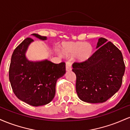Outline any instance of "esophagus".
Instances as JSON below:
<instances>
[{
    "instance_id": "obj_1",
    "label": "esophagus",
    "mask_w": 130,
    "mask_h": 130,
    "mask_svg": "<svg viewBox=\"0 0 130 130\" xmlns=\"http://www.w3.org/2000/svg\"><path fill=\"white\" fill-rule=\"evenodd\" d=\"M71 60H68L66 62V70L67 71H71Z\"/></svg>"
}]
</instances>
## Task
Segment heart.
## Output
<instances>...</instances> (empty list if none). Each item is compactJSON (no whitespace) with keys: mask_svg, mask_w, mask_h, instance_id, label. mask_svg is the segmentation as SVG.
Listing matches in <instances>:
<instances>
[{"mask_svg":"<svg viewBox=\"0 0 130 130\" xmlns=\"http://www.w3.org/2000/svg\"><path fill=\"white\" fill-rule=\"evenodd\" d=\"M62 52L65 55H76L77 60L84 61L89 59L93 54V48L92 44L83 41L67 42L62 44Z\"/></svg>","mask_w":130,"mask_h":130,"instance_id":"1","label":"heart"}]
</instances>
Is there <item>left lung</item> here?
<instances>
[{
    "label": "left lung",
    "instance_id": "obj_1",
    "mask_svg": "<svg viewBox=\"0 0 130 130\" xmlns=\"http://www.w3.org/2000/svg\"><path fill=\"white\" fill-rule=\"evenodd\" d=\"M100 38L96 48L87 60L74 62L76 90L82 101L90 103L106 101L120 89L125 65L120 50L111 41Z\"/></svg>",
    "mask_w": 130,
    "mask_h": 130
}]
</instances>
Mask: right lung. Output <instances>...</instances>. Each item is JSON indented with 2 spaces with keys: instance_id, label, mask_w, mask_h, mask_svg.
<instances>
[{
  "instance_id": "1",
  "label": "right lung",
  "mask_w": 130,
  "mask_h": 130,
  "mask_svg": "<svg viewBox=\"0 0 130 130\" xmlns=\"http://www.w3.org/2000/svg\"><path fill=\"white\" fill-rule=\"evenodd\" d=\"M39 39L46 37L33 34ZM32 38L28 37L13 51L9 68V80L15 95L24 102L39 106L48 104L55 96L56 82L65 73V63H54L46 60L33 62L25 53Z\"/></svg>"
}]
</instances>
